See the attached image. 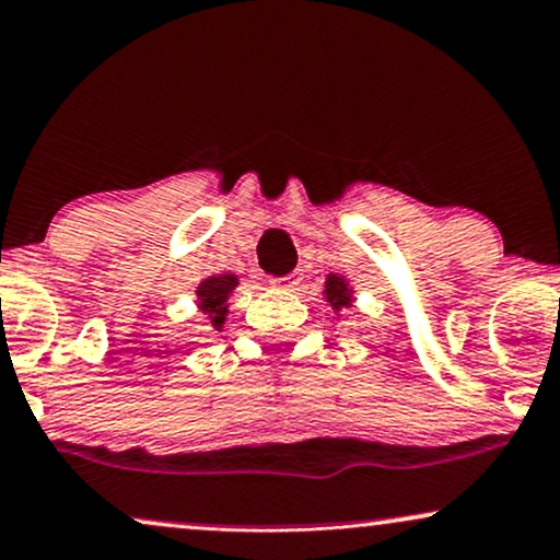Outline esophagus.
I'll list each match as a JSON object with an SVG mask.
<instances>
[{
  "label": "esophagus",
  "mask_w": 560,
  "mask_h": 560,
  "mask_svg": "<svg viewBox=\"0 0 560 560\" xmlns=\"http://www.w3.org/2000/svg\"><path fill=\"white\" fill-rule=\"evenodd\" d=\"M271 284L279 287V289H298L302 284V273L292 271L287 276H276V279H271Z\"/></svg>",
  "instance_id": "34e87169"
}]
</instances>
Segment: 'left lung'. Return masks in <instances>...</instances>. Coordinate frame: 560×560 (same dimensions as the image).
<instances>
[{"instance_id": "left-lung-1", "label": "left lung", "mask_w": 560, "mask_h": 560, "mask_svg": "<svg viewBox=\"0 0 560 560\" xmlns=\"http://www.w3.org/2000/svg\"><path fill=\"white\" fill-rule=\"evenodd\" d=\"M326 298H328V302H331L334 310L349 307V302H352V298H349V287H347V281L341 279V276H328Z\"/></svg>"}]
</instances>
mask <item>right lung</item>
<instances>
[{"mask_svg":"<svg viewBox=\"0 0 560 560\" xmlns=\"http://www.w3.org/2000/svg\"><path fill=\"white\" fill-rule=\"evenodd\" d=\"M237 287V279L232 273L224 276H211L206 279L203 284L198 287V298H200V310L208 315V320L213 323V328L219 331L221 323L226 318V300L232 294V289Z\"/></svg>","mask_w":560,"mask_h":560,"instance_id":"1","label":"right lung"}]
</instances>
